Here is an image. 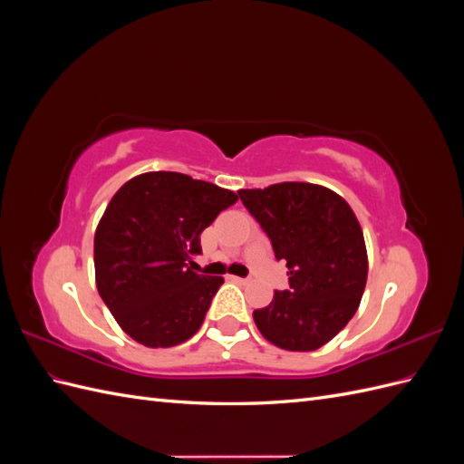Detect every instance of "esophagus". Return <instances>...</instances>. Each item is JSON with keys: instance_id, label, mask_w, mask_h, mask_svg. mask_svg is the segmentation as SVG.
Returning <instances> with one entry per match:
<instances>
[{"instance_id": "34e87169", "label": "esophagus", "mask_w": 464, "mask_h": 464, "mask_svg": "<svg viewBox=\"0 0 464 464\" xmlns=\"http://www.w3.org/2000/svg\"><path fill=\"white\" fill-rule=\"evenodd\" d=\"M227 278H228V280H232V283H236V285H246V283H247V278H242V276H234V275H228Z\"/></svg>"}]
</instances>
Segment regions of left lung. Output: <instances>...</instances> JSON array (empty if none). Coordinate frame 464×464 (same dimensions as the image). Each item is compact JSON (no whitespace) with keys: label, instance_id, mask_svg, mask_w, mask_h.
Listing matches in <instances>:
<instances>
[{"label":"left lung","instance_id":"8db88e82","mask_svg":"<svg viewBox=\"0 0 464 464\" xmlns=\"http://www.w3.org/2000/svg\"><path fill=\"white\" fill-rule=\"evenodd\" d=\"M242 203L288 266L290 288L254 312L271 344L312 353L354 317L368 280V251L354 210L329 188L283 181L240 189Z\"/></svg>","mask_w":464,"mask_h":464}]
</instances>
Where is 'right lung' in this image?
Segmentation results:
<instances>
[{"instance_id":"add662e5","label":"right lung","mask_w":464,"mask_h":464,"mask_svg":"<svg viewBox=\"0 0 464 464\" xmlns=\"http://www.w3.org/2000/svg\"><path fill=\"white\" fill-rule=\"evenodd\" d=\"M236 201L234 191L178 172L139 174L114 193L94 232V278L133 341L168 348L199 331L224 278L193 273L191 257Z\"/></svg>"}]
</instances>
